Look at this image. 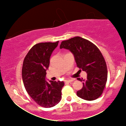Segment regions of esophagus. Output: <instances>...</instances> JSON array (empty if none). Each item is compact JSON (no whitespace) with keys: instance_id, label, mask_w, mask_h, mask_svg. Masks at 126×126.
<instances>
[{"instance_id":"34e87169","label":"esophagus","mask_w":126,"mask_h":126,"mask_svg":"<svg viewBox=\"0 0 126 126\" xmlns=\"http://www.w3.org/2000/svg\"><path fill=\"white\" fill-rule=\"evenodd\" d=\"M73 81V80L72 79H67V80H65V83H70Z\"/></svg>"}]
</instances>
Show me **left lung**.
I'll list each match as a JSON object with an SVG mask.
<instances>
[{"instance_id": "8db88e82", "label": "left lung", "mask_w": 126, "mask_h": 126, "mask_svg": "<svg viewBox=\"0 0 126 126\" xmlns=\"http://www.w3.org/2000/svg\"><path fill=\"white\" fill-rule=\"evenodd\" d=\"M60 48L70 50L74 55L77 67L87 73L86 79L78 78L83 87L77 91L82 99L93 101L103 92L107 80V68L105 59L94 44L80 37L62 42Z\"/></svg>"}]
</instances>
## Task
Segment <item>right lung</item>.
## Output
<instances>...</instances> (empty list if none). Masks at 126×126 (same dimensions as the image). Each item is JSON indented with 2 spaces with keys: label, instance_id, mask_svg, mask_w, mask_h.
I'll list each match as a JSON object with an SVG mask.
<instances>
[{
  "label": "right lung",
  "instance_id": "1",
  "mask_svg": "<svg viewBox=\"0 0 126 126\" xmlns=\"http://www.w3.org/2000/svg\"><path fill=\"white\" fill-rule=\"evenodd\" d=\"M56 43H40L34 45L26 55L23 62L22 76L26 91L37 104L50 108L59 103L62 98L63 81L46 80L50 56L58 46Z\"/></svg>",
  "mask_w": 126,
  "mask_h": 126
}]
</instances>
